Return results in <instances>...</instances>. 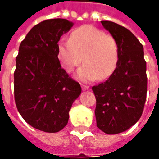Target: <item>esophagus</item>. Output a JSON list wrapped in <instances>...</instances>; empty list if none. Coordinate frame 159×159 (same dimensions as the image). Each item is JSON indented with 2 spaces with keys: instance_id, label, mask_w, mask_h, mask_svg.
<instances>
[{
  "instance_id": "esophagus-1",
  "label": "esophagus",
  "mask_w": 159,
  "mask_h": 159,
  "mask_svg": "<svg viewBox=\"0 0 159 159\" xmlns=\"http://www.w3.org/2000/svg\"><path fill=\"white\" fill-rule=\"evenodd\" d=\"M82 88H83V90L89 89V86H85V85H82Z\"/></svg>"
}]
</instances>
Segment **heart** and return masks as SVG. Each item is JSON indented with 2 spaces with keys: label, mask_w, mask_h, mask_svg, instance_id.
<instances>
[{
  "label": "heart",
  "mask_w": 159,
  "mask_h": 159,
  "mask_svg": "<svg viewBox=\"0 0 159 159\" xmlns=\"http://www.w3.org/2000/svg\"><path fill=\"white\" fill-rule=\"evenodd\" d=\"M57 52L60 65L67 72L79 65L82 57L83 65L76 73L82 81L107 78L118 59V48L113 37L91 25L74 30L70 40H60Z\"/></svg>",
  "instance_id": "1"
}]
</instances>
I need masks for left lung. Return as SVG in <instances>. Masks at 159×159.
I'll list each match as a JSON object with an SVG mask.
<instances>
[{"label": "left lung", "instance_id": "left-lung-1", "mask_svg": "<svg viewBox=\"0 0 159 159\" xmlns=\"http://www.w3.org/2000/svg\"><path fill=\"white\" fill-rule=\"evenodd\" d=\"M117 43L118 59L111 76L92 88L96 98L97 127L107 134L129 129L138 122L147 99V64L143 46L133 33L111 21H101Z\"/></svg>", "mask_w": 159, "mask_h": 159}]
</instances>
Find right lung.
Returning <instances> with one entry per match:
<instances>
[{"mask_svg": "<svg viewBox=\"0 0 159 159\" xmlns=\"http://www.w3.org/2000/svg\"><path fill=\"white\" fill-rule=\"evenodd\" d=\"M72 22L48 19L33 27L20 43L14 71V99L26 123L36 129L56 133L69 120L73 102L82 92L58 59L57 46Z\"/></svg>", "mask_w": 159, "mask_h": 159, "instance_id": "add662e5", "label": "right lung"}]
</instances>
